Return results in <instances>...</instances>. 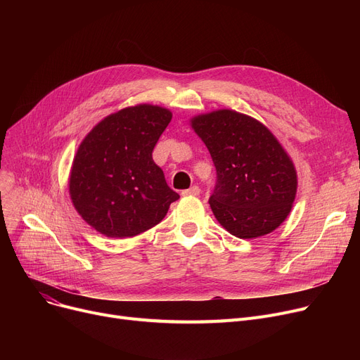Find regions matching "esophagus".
<instances>
[{
    "instance_id": "34e87169",
    "label": "esophagus",
    "mask_w": 360,
    "mask_h": 360,
    "mask_svg": "<svg viewBox=\"0 0 360 360\" xmlns=\"http://www.w3.org/2000/svg\"><path fill=\"white\" fill-rule=\"evenodd\" d=\"M200 188L197 185H193L191 188H188V190L182 191V195H198L200 194Z\"/></svg>"
}]
</instances>
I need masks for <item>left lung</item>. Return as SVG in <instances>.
Returning <instances> with one entry per match:
<instances>
[{"label":"left lung","mask_w":360,"mask_h":360,"mask_svg":"<svg viewBox=\"0 0 360 360\" xmlns=\"http://www.w3.org/2000/svg\"><path fill=\"white\" fill-rule=\"evenodd\" d=\"M191 125L216 166L217 181L209 202L217 221L240 239L278 228L292 210L297 176L273 132L232 109L198 115Z\"/></svg>","instance_id":"8db88e82"}]
</instances>
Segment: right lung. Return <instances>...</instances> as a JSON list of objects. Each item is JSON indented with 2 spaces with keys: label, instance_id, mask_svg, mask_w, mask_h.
<instances>
[{
  "label": "right lung",
  "instance_id": "right-lung-1",
  "mask_svg": "<svg viewBox=\"0 0 360 360\" xmlns=\"http://www.w3.org/2000/svg\"><path fill=\"white\" fill-rule=\"evenodd\" d=\"M172 112L137 105L102 120L82 141L70 174L79 214L108 238H131L163 220L179 198L151 153Z\"/></svg>",
  "mask_w": 360,
  "mask_h": 360
}]
</instances>
